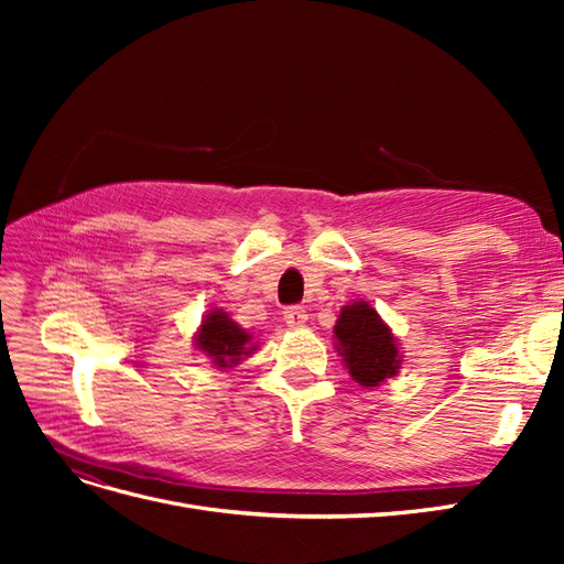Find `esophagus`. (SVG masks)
Masks as SVG:
<instances>
[{
    "instance_id": "obj_1",
    "label": "esophagus",
    "mask_w": 564,
    "mask_h": 564,
    "mask_svg": "<svg viewBox=\"0 0 564 564\" xmlns=\"http://www.w3.org/2000/svg\"><path fill=\"white\" fill-rule=\"evenodd\" d=\"M284 322L286 327L299 329L308 322V313H305V308H301V305H289V308H284Z\"/></svg>"
}]
</instances>
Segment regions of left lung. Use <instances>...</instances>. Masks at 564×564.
Here are the masks:
<instances>
[{
	"mask_svg": "<svg viewBox=\"0 0 564 564\" xmlns=\"http://www.w3.org/2000/svg\"><path fill=\"white\" fill-rule=\"evenodd\" d=\"M334 336L338 355L344 357L355 383L377 388L398 373L402 365L398 340L367 301L344 305L336 319Z\"/></svg>",
	"mask_w": 564,
	"mask_h": 564,
	"instance_id": "obj_1",
	"label": "left lung"
}]
</instances>
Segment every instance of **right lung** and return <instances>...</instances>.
Here are the masks:
<instances>
[{"instance_id": "obj_1", "label": "right lung", "mask_w": 564, "mask_h": 564, "mask_svg": "<svg viewBox=\"0 0 564 564\" xmlns=\"http://www.w3.org/2000/svg\"><path fill=\"white\" fill-rule=\"evenodd\" d=\"M195 348L209 355L218 369L240 365L242 357L256 350V346H251V334H247L240 324L228 317V313L218 308L204 315L195 334Z\"/></svg>"}]
</instances>
